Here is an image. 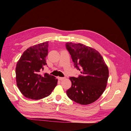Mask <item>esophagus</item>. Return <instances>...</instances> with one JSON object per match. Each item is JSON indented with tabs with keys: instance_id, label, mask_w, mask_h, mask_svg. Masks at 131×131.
Returning <instances> with one entry per match:
<instances>
[{
	"instance_id": "obj_1",
	"label": "esophagus",
	"mask_w": 131,
	"mask_h": 131,
	"mask_svg": "<svg viewBox=\"0 0 131 131\" xmlns=\"http://www.w3.org/2000/svg\"><path fill=\"white\" fill-rule=\"evenodd\" d=\"M64 79H65V78H63V77H58V80H61V81H62V80H64Z\"/></svg>"
}]
</instances>
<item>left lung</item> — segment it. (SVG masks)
Here are the masks:
<instances>
[{
    "instance_id": "1",
    "label": "left lung",
    "mask_w": 131,
    "mask_h": 131,
    "mask_svg": "<svg viewBox=\"0 0 131 131\" xmlns=\"http://www.w3.org/2000/svg\"><path fill=\"white\" fill-rule=\"evenodd\" d=\"M66 47L74 67L81 73L77 78H69L72 86L66 91L67 96L79 104L92 103L105 91L109 77L108 67L101 54L91 47L72 42H67Z\"/></svg>"
}]
</instances>
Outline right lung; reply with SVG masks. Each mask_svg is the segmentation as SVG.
I'll list each match as a JSON object with an SVG mask.
<instances>
[{
	"instance_id": "1",
	"label": "right lung",
	"mask_w": 131,
	"mask_h": 131,
	"mask_svg": "<svg viewBox=\"0 0 131 131\" xmlns=\"http://www.w3.org/2000/svg\"><path fill=\"white\" fill-rule=\"evenodd\" d=\"M48 47L49 41H46L29 47L17 63V85L26 98L38 100L46 97L57 84V79L53 75L40 74L43 67L47 65Z\"/></svg>"
}]
</instances>
